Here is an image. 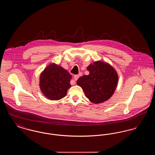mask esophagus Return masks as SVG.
Instances as JSON below:
<instances>
[{"label":"esophagus","mask_w":155,"mask_h":155,"mask_svg":"<svg viewBox=\"0 0 155 155\" xmlns=\"http://www.w3.org/2000/svg\"><path fill=\"white\" fill-rule=\"evenodd\" d=\"M78 78H79V75H74V79L75 81H77V80L78 79ZM74 84H75V82H74V84H72V85H74Z\"/></svg>","instance_id":"34e87169"}]
</instances>
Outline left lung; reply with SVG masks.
Wrapping results in <instances>:
<instances>
[{
	"label": "left lung",
	"instance_id": "1",
	"mask_svg": "<svg viewBox=\"0 0 155 155\" xmlns=\"http://www.w3.org/2000/svg\"><path fill=\"white\" fill-rule=\"evenodd\" d=\"M89 74L78 79L77 84L92 103L104 102L110 98L116 88L118 75L110 64L101 61L87 67Z\"/></svg>",
	"mask_w": 155,
	"mask_h": 155
}]
</instances>
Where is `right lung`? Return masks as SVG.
I'll return each instance as SVG.
<instances>
[{"mask_svg":"<svg viewBox=\"0 0 155 155\" xmlns=\"http://www.w3.org/2000/svg\"><path fill=\"white\" fill-rule=\"evenodd\" d=\"M72 76L63 67L54 63L47 67L40 75V88L50 100H59L66 96L71 87Z\"/></svg>","mask_w":155,"mask_h":155,"instance_id":"add662e5","label":"right lung"}]
</instances>
